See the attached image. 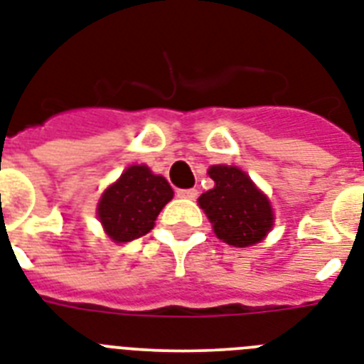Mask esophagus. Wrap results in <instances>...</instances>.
I'll return each instance as SVG.
<instances>
[{
  "label": "esophagus",
  "instance_id": "esophagus-1",
  "mask_svg": "<svg viewBox=\"0 0 364 364\" xmlns=\"http://www.w3.org/2000/svg\"><path fill=\"white\" fill-rule=\"evenodd\" d=\"M176 195H178L180 199H195L197 195H199V191L193 188L189 189H176Z\"/></svg>",
  "mask_w": 364,
  "mask_h": 364
}]
</instances>
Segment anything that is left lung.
<instances>
[{"label": "left lung", "mask_w": 364, "mask_h": 364, "mask_svg": "<svg viewBox=\"0 0 364 364\" xmlns=\"http://www.w3.org/2000/svg\"><path fill=\"white\" fill-rule=\"evenodd\" d=\"M214 189L199 197V206L214 225V232L234 247H247L269 232L273 212L268 197L238 167L214 165L208 169Z\"/></svg>", "instance_id": "left-lung-1"}]
</instances>
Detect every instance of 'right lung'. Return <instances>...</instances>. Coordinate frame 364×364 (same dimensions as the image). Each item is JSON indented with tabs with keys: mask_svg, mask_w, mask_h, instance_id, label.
<instances>
[{
	"mask_svg": "<svg viewBox=\"0 0 364 364\" xmlns=\"http://www.w3.org/2000/svg\"><path fill=\"white\" fill-rule=\"evenodd\" d=\"M173 189L164 176L152 175L146 165H132L104 191L98 218L113 242H132L154 229V221Z\"/></svg>",
	"mask_w": 364,
	"mask_h": 364,
	"instance_id": "1",
	"label": "right lung"
}]
</instances>
